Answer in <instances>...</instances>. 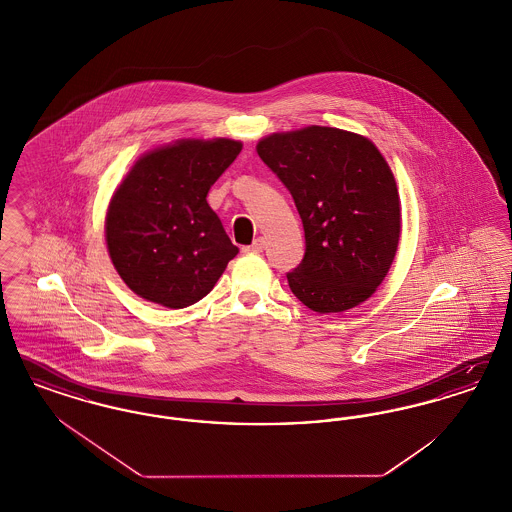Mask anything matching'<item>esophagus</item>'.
I'll use <instances>...</instances> for the list:
<instances>
[{"label": "esophagus", "mask_w": 512, "mask_h": 512, "mask_svg": "<svg viewBox=\"0 0 512 512\" xmlns=\"http://www.w3.org/2000/svg\"><path fill=\"white\" fill-rule=\"evenodd\" d=\"M263 249H265V240H263V238H257L253 244L247 245L242 251H244V253H261Z\"/></svg>", "instance_id": "34e87169"}]
</instances>
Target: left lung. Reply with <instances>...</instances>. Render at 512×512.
I'll list each match as a JSON object with an SVG mask.
<instances>
[{"label":"left lung","instance_id":"obj_1","mask_svg":"<svg viewBox=\"0 0 512 512\" xmlns=\"http://www.w3.org/2000/svg\"><path fill=\"white\" fill-rule=\"evenodd\" d=\"M257 153L292 194L305 230L293 295L317 313L366 301L390 270L401 232L397 184L376 146L330 126L272 134Z\"/></svg>","mask_w":512,"mask_h":512}]
</instances>
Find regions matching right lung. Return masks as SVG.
<instances>
[{"label":"right lung","mask_w":512,"mask_h":512,"mask_svg":"<svg viewBox=\"0 0 512 512\" xmlns=\"http://www.w3.org/2000/svg\"><path fill=\"white\" fill-rule=\"evenodd\" d=\"M242 144L182 140L136 161L105 219L107 249L124 284L151 303L184 309L217 284L238 247L207 194Z\"/></svg>","instance_id":"add662e5"}]
</instances>
